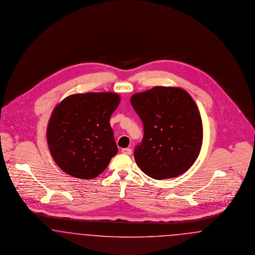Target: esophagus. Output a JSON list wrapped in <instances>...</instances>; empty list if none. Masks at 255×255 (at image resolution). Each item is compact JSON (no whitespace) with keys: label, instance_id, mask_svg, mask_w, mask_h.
Returning <instances> with one entry per match:
<instances>
[{"label":"esophagus","instance_id":"esophagus-1","mask_svg":"<svg viewBox=\"0 0 255 255\" xmlns=\"http://www.w3.org/2000/svg\"><path fill=\"white\" fill-rule=\"evenodd\" d=\"M122 152L124 154H127V155H130L132 153V150L131 148H122Z\"/></svg>","mask_w":255,"mask_h":255}]
</instances>
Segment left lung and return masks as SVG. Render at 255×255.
<instances>
[{"label": "left lung", "instance_id": "1", "mask_svg": "<svg viewBox=\"0 0 255 255\" xmlns=\"http://www.w3.org/2000/svg\"><path fill=\"white\" fill-rule=\"evenodd\" d=\"M144 125V138L134 150L136 164L156 180L177 177L199 156L203 124L199 110L185 89L154 87L130 97Z\"/></svg>", "mask_w": 255, "mask_h": 255}]
</instances>
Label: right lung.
I'll return each mask as SVG.
<instances>
[{"label": "right lung", "instance_id": "obj_1", "mask_svg": "<svg viewBox=\"0 0 255 255\" xmlns=\"http://www.w3.org/2000/svg\"><path fill=\"white\" fill-rule=\"evenodd\" d=\"M121 97L115 92L76 93L57 104L46 128L54 162L67 174L97 177L118 152L110 120Z\"/></svg>", "mask_w": 255, "mask_h": 255}]
</instances>
